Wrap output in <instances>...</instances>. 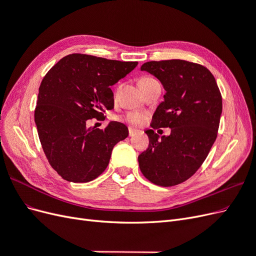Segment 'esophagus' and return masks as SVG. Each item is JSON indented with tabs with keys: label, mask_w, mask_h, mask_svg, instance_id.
I'll return each mask as SVG.
<instances>
[{
	"label": "esophagus",
	"mask_w": 256,
	"mask_h": 256,
	"mask_svg": "<svg viewBox=\"0 0 256 256\" xmlns=\"http://www.w3.org/2000/svg\"><path fill=\"white\" fill-rule=\"evenodd\" d=\"M138 134V130L134 128H129V136H134Z\"/></svg>",
	"instance_id": "obj_1"
}]
</instances>
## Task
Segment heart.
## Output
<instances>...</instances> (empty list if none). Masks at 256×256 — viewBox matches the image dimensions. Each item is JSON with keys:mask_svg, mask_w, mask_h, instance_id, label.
<instances>
[{"mask_svg": "<svg viewBox=\"0 0 256 256\" xmlns=\"http://www.w3.org/2000/svg\"><path fill=\"white\" fill-rule=\"evenodd\" d=\"M154 79L152 78H150V76H143V78L140 79V81H138V85H142V84H145L147 82H150ZM144 115L142 113H138V112H128L126 115H125V120L130 122L131 125H134V126H138L141 125V124L144 122Z\"/></svg>", "mask_w": 256, "mask_h": 256, "instance_id": "heart-1", "label": "heart"}]
</instances>
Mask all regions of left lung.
<instances>
[{"label":"left lung","instance_id":"obj_1","mask_svg":"<svg viewBox=\"0 0 256 256\" xmlns=\"http://www.w3.org/2000/svg\"><path fill=\"white\" fill-rule=\"evenodd\" d=\"M142 72L164 85V100L145 131L150 146L138 156V166L150 182L162 187L184 182L202 166L212 147L222 114V97L212 74L182 60L147 62ZM168 126L160 138L154 129Z\"/></svg>","mask_w":256,"mask_h":256}]
</instances>
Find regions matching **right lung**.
Masks as SVG:
<instances>
[{"label":"right lung","instance_id":"right-lung-1","mask_svg":"<svg viewBox=\"0 0 256 256\" xmlns=\"http://www.w3.org/2000/svg\"><path fill=\"white\" fill-rule=\"evenodd\" d=\"M86 54H69L44 76L35 109V124L46 157L67 182H88L106 168L115 144L128 136V128L110 122L100 130L88 128L114 108L110 86L136 67Z\"/></svg>","mask_w":256,"mask_h":256}]
</instances>
